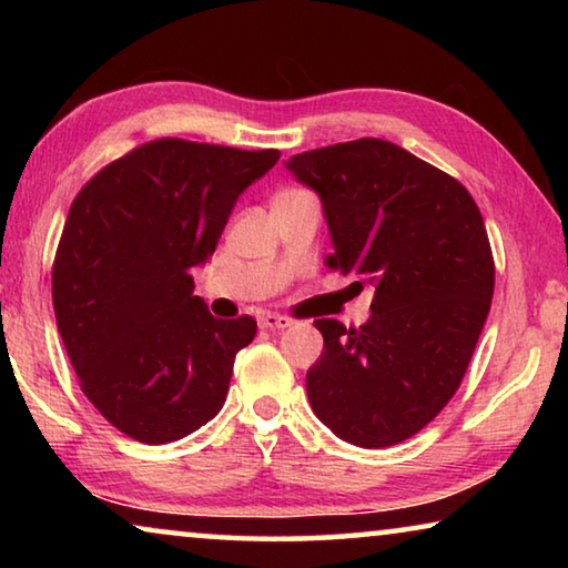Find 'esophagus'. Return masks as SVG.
<instances>
[{"label":"esophagus","instance_id":"34e87169","mask_svg":"<svg viewBox=\"0 0 568 568\" xmlns=\"http://www.w3.org/2000/svg\"><path fill=\"white\" fill-rule=\"evenodd\" d=\"M293 325V321L291 318H285V315H275V313H267V315H263L261 318V328L263 331H285V328H291Z\"/></svg>","mask_w":568,"mask_h":568}]
</instances>
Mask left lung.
Wrapping results in <instances>:
<instances>
[{
    "label": "left lung",
    "mask_w": 568,
    "mask_h": 568,
    "mask_svg": "<svg viewBox=\"0 0 568 568\" xmlns=\"http://www.w3.org/2000/svg\"><path fill=\"white\" fill-rule=\"evenodd\" d=\"M323 200L333 271L373 285L371 321L318 318L311 406L335 436L386 448L454 398L494 297V253L470 192L388 140L361 138L285 162Z\"/></svg>",
    "instance_id": "8db88e82"
}]
</instances>
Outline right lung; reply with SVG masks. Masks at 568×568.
I'll use <instances>...</instances> for the list:
<instances>
[{"instance_id": "1", "label": "right lung", "mask_w": 568, "mask_h": 568, "mask_svg": "<svg viewBox=\"0 0 568 568\" xmlns=\"http://www.w3.org/2000/svg\"><path fill=\"white\" fill-rule=\"evenodd\" d=\"M277 150L160 138L84 182L52 265L62 343L90 403L140 444H172L223 408L250 315L220 321L190 271Z\"/></svg>"}]
</instances>
